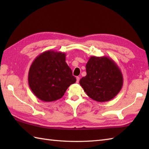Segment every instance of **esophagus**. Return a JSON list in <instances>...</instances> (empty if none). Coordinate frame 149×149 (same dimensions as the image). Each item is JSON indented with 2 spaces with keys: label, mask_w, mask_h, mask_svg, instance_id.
<instances>
[{
  "label": "esophagus",
  "mask_w": 149,
  "mask_h": 149,
  "mask_svg": "<svg viewBox=\"0 0 149 149\" xmlns=\"http://www.w3.org/2000/svg\"><path fill=\"white\" fill-rule=\"evenodd\" d=\"M76 79H77V83H78L79 82V80H80V77H76Z\"/></svg>",
  "instance_id": "1"
}]
</instances>
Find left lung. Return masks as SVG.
Returning <instances> with one entry per match:
<instances>
[{
    "mask_svg": "<svg viewBox=\"0 0 149 149\" xmlns=\"http://www.w3.org/2000/svg\"><path fill=\"white\" fill-rule=\"evenodd\" d=\"M86 75L80 85L87 95L97 102L113 99L123 86V75L118 66L108 57L91 56L86 65Z\"/></svg>",
    "mask_w": 149,
    "mask_h": 149,
    "instance_id": "8db88e82",
    "label": "left lung"
}]
</instances>
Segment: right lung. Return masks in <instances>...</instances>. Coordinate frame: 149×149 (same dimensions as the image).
<instances>
[{
	"label": "right lung",
	"instance_id": "right-lung-1",
	"mask_svg": "<svg viewBox=\"0 0 149 149\" xmlns=\"http://www.w3.org/2000/svg\"><path fill=\"white\" fill-rule=\"evenodd\" d=\"M65 58L64 52L47 50L34 60L28 74V83L38 99L44 102L58 100L76 82Z\"/></svg>",
	"mask_w": 149,
	"mask_h": 149
}]
</instances>
